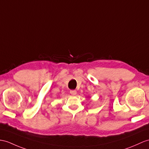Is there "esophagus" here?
<instances>
[{
	"instance_id": "esophagus-1",
	"label": "esophagus",
	"mask_w": 149,
	"mask_h": 149,
	"mask_svg": "<svg viewBox=\"0 0 149 149\" xmlns=\"http://www.w3.org/2000/svg\"><path fill=\"white\" fill-rule=\"evenodd\" d=\"M70 93L72 95H75L76 94H77V90H70Z\"/></svg>"
}]
</instances>
